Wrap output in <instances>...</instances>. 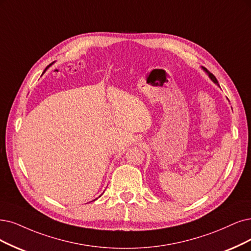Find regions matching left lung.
Instances as JSON below:
<instances>
[{"instance_id": "left-lung-1", "label": "left lung", "mask_w": 251, "mask_h": 251, "mask_svg": "<svg viewBox=\"0 0 251 251\" xmlns=\"http://www.w3.org/2000/svg\"><path fill=\"white\" fill-rule=\"evenodd\" d=\"M202 70H203V71H205V72H206V73L208 74V76H209V77L211 78V80H212L213 82H214V83H215V85L219 86V83H218V80L216 79V77H215L214 75H213V74H212L211 72H209V71H208V70H207L206 68H203V67H202Z\"/></svg>"}]
</instances>
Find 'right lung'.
I'll use <instances>...</instances> for the list:
<instances>
[{"label":"right lung","instance_id":"1","mask_svg":"<svg viewBox=\"0 0 251 251\" xmlns=\"http://www.w3.org/2000/svg\"><path fill=\"white\" fill-rule=\"evenodd\" d=\"M52 64H53V63H51V64H50V65H49V66H48V67H46V68H45V70H44V72H45V71H46V70H48V69H49V68H50V66H51V65H52ZM44 72H43V73H44ZM43 73H42V74H43ZM100 197H101V196H100ZM96 200H97V199H96ZM94 201H95V200H94Z\"/></svg>","mask_w":251,"mask_h":251}]
</instances>
